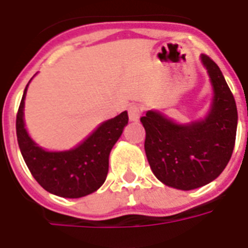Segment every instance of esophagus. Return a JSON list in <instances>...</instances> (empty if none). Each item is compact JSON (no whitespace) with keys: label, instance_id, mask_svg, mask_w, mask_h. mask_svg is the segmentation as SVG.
<instances>
[{"label":"esophagus","instance_id":"esophagus-1","mask_svg":"<svg viewBox=\"0 0 248 248\" xmlns=\"http://www.w3.org/2000/svg\"><path fill=\"white\" fill-rule=\"evenodd\" d=\"M140 116H141V109L139 105H137V104H132V105L128 107V118H130V121H132V122H137V121H139Z\"/></svg>","mask_w":248,"mask_h":248}]
</instances>
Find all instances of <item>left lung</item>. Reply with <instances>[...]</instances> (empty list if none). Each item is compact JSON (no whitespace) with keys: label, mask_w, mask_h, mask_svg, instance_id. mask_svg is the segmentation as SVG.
<instances>
[{"label":"left lung","mask_w":248,"mask_h":248,"mask_svg":"<svg viewBox=\"0 0 248 248\" xmlns=\"http://www.w3.org/2000/svg\"><path fill=\"white\" fill-rule=\"evenodd\" d=\"M200 62L213 92L204 118L181 124L160 110H147L140 118L154 174L166 186L183 191L205 186L222 173L237 135V105L220 67L205 54H200Z\"/></svg>","instance_id":"1"}]
</instances>
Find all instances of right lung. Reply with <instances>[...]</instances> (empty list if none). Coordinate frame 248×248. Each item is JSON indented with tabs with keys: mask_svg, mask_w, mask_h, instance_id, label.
<instances>
[{
	"mask_svg": "<svg viewBox=\"0 0 248 248\" xmlns=\"http://www.w3.org/2000/svg\"><path fill=\"white\" fill-rule=\"evenodd\" d=\"M26 87L16 116V138L24 162L44 190L53 195L77 199L97 191L109 170V155L128 124L127 111L104 121L74 148L48 151L28 134L24 122Z\"/></svg>",
	"mask_w": 248,
	"mask_h": 248,
	"instance_id": "obj_1",
	"label": "right lung"
}]
</instances>
